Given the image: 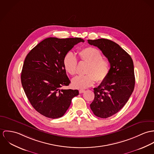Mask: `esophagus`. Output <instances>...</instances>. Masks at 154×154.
<instances>
[{
	"label": "esophagus",
	"instance_id": "esophagus-1",
	"mask_svg": "<svg viewBox=\"0 0 154 154\" xmlns=\"http://www.w3.org/2000/svg\"><path fill=\"white\" fill-rule=\"evenodd\" d=\"M85 91V90H82V89H81V90H79V93H84Z\"/></svg>",
	"mask_w": 154,
	"mask_h": 154
}]
</instances>
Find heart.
I'll return each instance as SVG.
<instances>
[{
    "mask_svg": "<svg viewBox=\"0 0 154 154\" xmlns=\"http://www.w3.org/2000/svg\"><path fill=\"white\" fill-rule=\"evenodd\" d=\"M82 62L88 64L85 75L77 76L72 80L73 87L83 89L93 85L95 81L98 83L104 82L110 72V63L103 58L102 54L96 48L88 47L79 52ZM63 66L65 70L71 75L76 73L77 60L71 53L68 52L64 58Z\"/></svg>",
    "mask_w": 154,
    "mask_h": 154,
    "instance_id": "1",
    "label": "heart"
}]
</instances>
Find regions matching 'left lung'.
I'll list each match as a JSON object with an SVG mask.
<instances>
[{
    "label": "left lung",
    "mask_w": 154,
    "mask_h": 154,
    "mask_svg": "<svg viewBox=\"0 0 154 154\" xmlns=\"http://www.w3.org/2000/svg\"><path fill=\"white\" fill-rule=\"evenodd\" d=\"M108 59L110 69L107 79L94 88V99L90 108L97 117L107 118L118 113L134 91L135 79L131 57L115 42L107 39H88Z\"/></svg>",
    "instance_id": "8db88e82"
}]
</instances>
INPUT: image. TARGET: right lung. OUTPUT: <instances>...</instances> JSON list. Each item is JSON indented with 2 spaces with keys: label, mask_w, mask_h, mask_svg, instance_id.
<instances>
[{
  "label": "right lung",
  "mask_w": 154,
  "mask_h": 154,
  "mask_svg": "<svg viewBox=\"0 0 154 154\" xmlns=\"http://www.w3.org/2000/svg\"><path fill=\"white\" fill-rule=\"evenodd\" d=\"M81 38H48L26 55L21 72V83L27 98L42 115L55 119L62 117L79 90L60 89L70 83L63 66L66 55Z\"/></svg>",
  "instance_id": "obj_1"
}]
</instances>
